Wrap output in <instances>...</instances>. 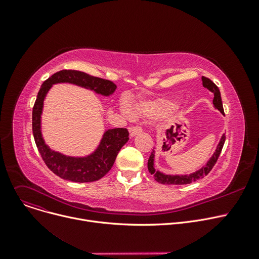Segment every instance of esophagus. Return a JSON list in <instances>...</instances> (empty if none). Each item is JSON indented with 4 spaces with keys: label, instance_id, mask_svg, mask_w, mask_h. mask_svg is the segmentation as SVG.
Masks as SVG:
<instances>
[{
    "label": "esophagus",
    "instance_id": "obj_1",
    "mask_svg": "<svg viewBox=\"0 0 259 259\" xmlns=\"http://www.w3.org/2000/svg\"><path fill=\"white\" fill-rule=\"evenodd\" d=\"M142 131H143V129L140 126H131L129 128V133H130L131 137H135V135L140 134Z\"/></svg>",
    "mask_w": 259,
    "mask_h": 259
}]
</instances>
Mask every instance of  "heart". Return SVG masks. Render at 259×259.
<instances>
[{
	"label": "heart",
	"mask_w": 259,
	"mask_h": 259,
	"mask_svg": "<svg viewBox=\"0 0 259 259\" xmlns=\"http://www.w3.org/2000/svg\"><path fill=\"white\" fill-rule=\"evenodd\" d=\"M174 104L169 101H156V102H144L140 103L135 107V111L137 113L148 116V117H156L165 112L171 110ZM121 111L124 114L130 116L132 114L131 109L127 103H121L120 106Z\"/></svg>",
	"instance_id": "b5f03b06"
}]
</instances>
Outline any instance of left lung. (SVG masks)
Instances as JSON below:
<instances>
[{"mask_svg": "<svg viewBox=\"0 0 259 259\" xmlns=\"http://www.w3.org/2000/svg\"><path fill=\"white\" fill-rule=\"evenodd\" d=\"M202 86L207 88L209 91H211L214 94V99H213V105L214 107L220 110L223 115H225L224 112V108H223V102H222V97H221V91L213 81L206 77L202 76ZM226 141V135L223 134V137L221 138V141L216 147V150L213 153V155L210 157V159L207 161V164L205 166H202L199 170L190 173V174H185V175H171V174H165L158 170H155L154 167V157H155V150L153 149V151L148 159V170L150 172V174L153 175V178L156 182L164 184V185H187V184H191L193 182H196L200 179H203L205 176L212 170L214 165L216 164L217 159H219V156L223 150V147Z\"/></svg>", "mask_w": 259, "mask_h": 259, "instance_id": "left-lung-1", "label": "left lung"}]
</instances>
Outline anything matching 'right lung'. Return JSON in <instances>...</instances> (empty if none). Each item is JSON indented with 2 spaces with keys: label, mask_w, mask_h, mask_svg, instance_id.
Instances as JSON below:
<instances>
[{
  "label": "right lung",
  "mask_w": 259,
  "mask_h": 259,
  "mask_svg": "<svg viewBox=\"0 0 259 259\" xmlns=\"http://www.w3.org/2000/svg\"><path fill=\"white\" fill-rule=\"evenodd\" d=\"M60 83L73 84L104 97L113 94L116 85L111 80L95 77L81 71L61 70L51 75L40 86L32 110L33 138L38 152L47 167L66 181L75 183L99 181L112 168L121 147L129 141V132L126 128L106 130L97 149L86 156H69L52 150L43 139L40 118L48 91L52 85Z\"/></svg>",
  "instance_id": "obj_1"
}]
</instances>
